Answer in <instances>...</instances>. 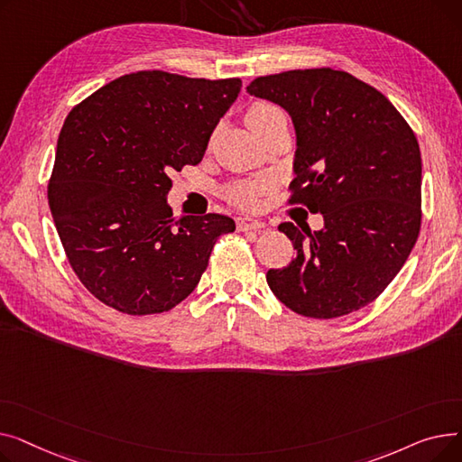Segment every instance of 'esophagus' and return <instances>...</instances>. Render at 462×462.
Masks as SVG:
<instances>
[{
  "instance_id": "esophagus-1",
  "label": "esophagus",
  "mask_w": 462,
  "mask_h": 462,
  "mask_svg": "<svg viewBox=\"0 0 462 462\" xmlns=\"http://www.w3.org/2000/svg\"><path fill=\"white\" fill-rule=\"evenodd\" d=\"M260 228H263V223L258 221V218H253V217H239L237 218V230L239 232L260 230Z\"/></svg>"
}]
</instances>
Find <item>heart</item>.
Here are the masks:
<instances>
[{"instance_id": "heart-1", "label": "heart", "mask_w": 462, "mask_h": 462, "mask_svg": "<svg viewBox=\"0 0 462 462\" xmlns=\"http://www.w3.org/2000/svg\"><path fill=\"white\" fill-rule=\"evenodd\" d=\"M281 114V110L275 105L270 103H254L247 114H245V124L247 127L256 133L258 129H262L263 125H268L270 121ZM258 185H251V183H244V185H237L234 189H230L228 197L232 202H236L241 208H253L258 202Z\"/></svg>"}]
</instances>
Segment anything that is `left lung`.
Instances as JSON below:
<instances>
[{
	"mask_svg": "<svg viewBox=\"0 0 462 462\" xmlns=\"http://www.w3.org/2000/svg\"><path fill=\"white\" fill-rule=\"evenodd\" d=\"M247 93L292 117L290 202L324 215L317 232L279 225L298 254L265 275L272 292L309 319H337L369 305L401 272L420 234L416 134L378 89L345 70H286L254 79Z\"/></svg>",
	"mask_w": 462,
	"mask_h": 462,
	"instance_id": "left-lung-1",
	"label": "left lung"
}]
</instances>
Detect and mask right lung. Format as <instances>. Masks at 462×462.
Segmentation results:
<instances>
[{"instance_id": "add662e5", "label": "right lung", "mask_w": 462, "mask_h": 462, "mask_svg": "<svg viewBox=\"0 0 462 462\" xmlns=\"http://www.w3.org/2000/svg\"><path fill=\"white\" fill-rule=\"evenodd\" d=\"M239 79L140 70L97 89L61 127L48 204L65 254L105 305L155 314L181 303L208 268L226 215L172 217L168 174L199 164L237 99Z\"/></svg>"}]
</instances>
